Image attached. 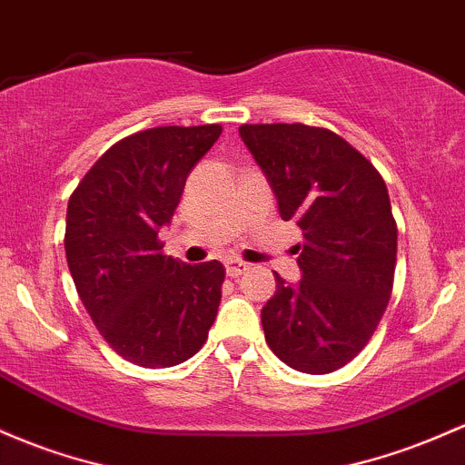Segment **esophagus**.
Here are the masks:
<instances>
[{
  "instance_id": "esophagus-1",
  "label": "esophagus",
  "mask_w": 465,
  "mask_h": 465,
  "mask_svg": "<svg viewBox=\"0 0 465 465\" xmlns=\"http://www.w3.org/2000/svg\"><path fill=\"white\" fill-rule=\"evenodd\" d=\"M224 272H227L229 278H238V275L249 272V264L242 262V260H227L224 262Z\"/></svg>"
}]
</instances>
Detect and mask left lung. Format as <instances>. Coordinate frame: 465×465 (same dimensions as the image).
<instances>
[{"label":"left lung","mask_w":465,"mask_h":465,"mask_svg":"<svg viewBox=\"0 0 465 465\" xmlns=\"http://www.w3.org/2000/svg\"><path fill=\"white\" fill-rule=\"evenodd\" d=\"M241 139L262 167L282 221L302 229V280L275 273L262 307L269 349L291 369L333 373L369 344L392 293L397 223L373 163L326 127L244 124Z\"/></svg>","instance_id":"left-lung-1"}]
</instances>
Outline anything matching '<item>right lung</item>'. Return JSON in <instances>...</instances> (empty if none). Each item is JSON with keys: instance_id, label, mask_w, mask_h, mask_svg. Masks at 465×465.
Returning a JSON list of instances; mask_svg holds the SVG:
<instances>
[{"instance_id": "add662e5", "label": "right lung", "mask_w": 465, "mask_h": 465, "mask_svg": "<svg viewBox=\"0 0 465 465\" xmlns=\"http://www.w3.org/2000/svg\"><path fill=\"white\" fill-rule=\"evenodd\" d=\"M221 132L218 124L161 125L125 136L68 201L64 244L76 293L104 340L143 369L190 360L216 320L224 267L165 256L158 229Z\"/></svg>"}]
</instances>
